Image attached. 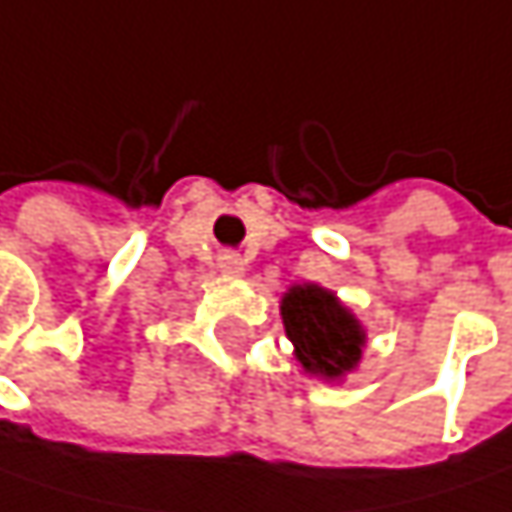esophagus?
<instances>
[{
	"label": "esophagus",
	"mask_w": 512,
	"mask_h": 512,
	"mask_svg": "<svg viewBox=\"0 0 512 512\" xmlns=\"http://www.w3.org/2000/svg\"><path fill=\"white\" fill-rule=\"evenodd\" d=\"M219 269L228 272V275H240L246 269V263H243V257L237 255V252H222L219 255Z\"/></svg>",
	"instance_id": "1"
}]
</instances>
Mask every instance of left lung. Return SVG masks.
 <instances>
[{
	"label": "left lung",
	"instance_id": "obj_1",
	"mask_svg": "<svg viewBox=\"0 0 512 512\" xmlns=\"http://www.w3.org/2000/svg\"><path fill=\"white\" fill-rule=\"evenodd\" d=\"M281 316L304 372L340 378L357 366L366 337L334 293L316 284L293 287L281 302Z\"/></svg>",
	"mask_w": 512,
	"mask_h": 512
}]
</instances>
